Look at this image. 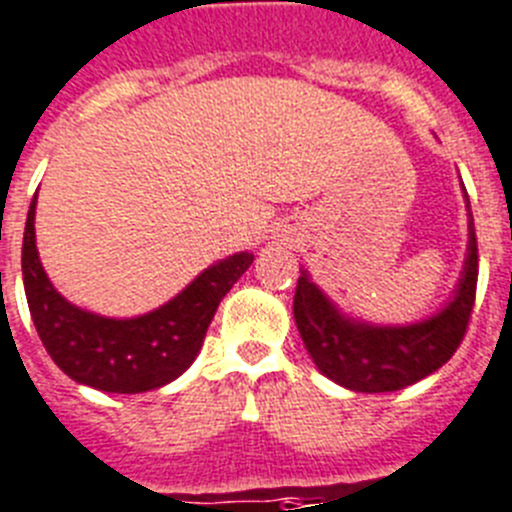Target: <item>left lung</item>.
Here are the masks:
<instances>
[{"mask_svg":"<svg viewBox=\"0 0 512 512\" xmlns=\"http://www.w3.org/2000/svg\"><path fill=\"white\" fill-rule=\"evenodd\" d=\"M469 211V195H466ZM479 255L469 211V244L453 299L438 314L415 324H368L345 317L309 273L301 270L293 317L311 361L335 384L363 394L399 391L451 361L469 327L477 293Z\"/></svg>","mask_w":512,"mask_h":512,"instance_id":"8db88e82","label":"left lung"}]
</instances>
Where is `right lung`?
I'll use <instances>...</instances> for the list:
<instances>
[{
	"instance_id": "obj_1",
	"label": "right lung",
	"mask_w": 512,
	"mask_h": 512,
	"mask_svg": "<svg viewBox=\"0 0 512 512\" xmlns=\"http://www.w3.org/2000/svg\"><path fill=\"white\" fill-rule=\"evenodd\" d=\"M35 203L22 237V283L43 348L77 384L108 394H141L175 381L201 353L208 324L229 288L255 255L237 252L213 262L190 286L159 309L131 319H110L69 304L53 283L35 247Z\"/></svg>"
}]
</instances>
